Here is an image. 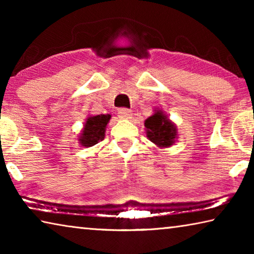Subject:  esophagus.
Returning <instances> with one entry per match:
<instances>
[{
  "label": "esophagus",
  "mask_w": 254,
  "mask_h": 254,
  "mask_svg": "<svg viewBox=\"0 0 254 254\" xmlns=\"http://www.w3.org/2000/svg\"><path fill=\"white\" fill-rule=\"evenodd\" d=\"M119 117H121L123 119H131L132 117V111L126 109V107H121V109L118 110Z\"/></svg>",
  "instance_id": "esophagus-1"
}]
</instances>
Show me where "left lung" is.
I'll return each instance as SVG.
<instances>
[{"label":"left lung","instance_id":"obj_1","mask_svg":"<svg viewBox=\"0 0 254 254\" xmlns=\"http://www.w3.org/2000/svg\"><path fill=\"white\" fill-rule=\"evenodd\" d=\"M144 127H147V136L149 140L158 147H170L177 136L176 127L161 111H157L152 117L145 120Z\"/></svg>","mask_w":254,"mask_h":254}]
</instances>
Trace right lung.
I'll return each mask as SVG.
<instances>
[{
    "instance_id": "right-lung-1",
    "label": "right lung",
    "mask_w": 254,
    "mask_h": 254,
    "mask_svg": "<svg viewBox=\"0 0 254 254\" xmlns=\"http://www.w3.org/2000/svg\"><path fill=\"white\" fill-rule=\"evenodd\" d=\"M110 119V114H100L96 115V117L88 118L79 139L81 145L92 147V145H95L100 141H103L105 136V128Z\"/></svg>"
}]
</instances>
